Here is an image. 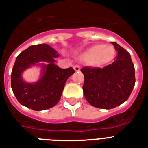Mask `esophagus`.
<instances>
[{
  "mask_svg": "<svg viewBox=\"0 0 148 148\" xmlns=\"http://www.w3.org/2000/svg\"><path fill=\"white\" fill-rule=\"evenodd\" d=\"M73 69H74V70L75 72H79L80 70V66H78V65H75V66H73Z\"/></svg>",
  "mask_w": 148,
  "mask_h": 148,
  "instance_id": "1",
  "label": "esophagus"
}]
</instances>
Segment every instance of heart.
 Instances as JSON below:
<instances>
[{
  "mask_svg": "<svg viewBox=\"0 0 148 148\" xmlns=\"http://www.w3.org/2000/svg\"><path fill=\"white\" fill-rule=\"evenodd\" d=\"M115 56V49L109 45H95L88 49L81 56L85 62L93 66H103L110 62Z\"/></svg>",
  "mask_w": 148,
  "mask_h": 148,
  "instance_id": "heart-1",
  "label": "heart"
}]
</instances>
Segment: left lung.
Wrapping results in <instances>:
<instances>
[{
  "mask_svg": "<svg viewBox=\"0 0 148 148\" xmlns=\"http://www.w3.org/2000/svg\"><path fill=\"white\" fill-rule=\"evenodd\" d=\"M117 51L113 63L103 68L84 67L82 90L85 98L92 106L113 109L127 100L135 84L134 66L130 55L123 47L113 42Z\"/></svg>",
  "mask_w": 148,
  "mask_h": 148,
  "instance_id": "left-lung-1",
  "label": "left lung"
}]
</instances>
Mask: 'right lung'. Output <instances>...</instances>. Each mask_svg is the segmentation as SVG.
<instances>
[{
    "label": "right lung",
    "instance_id": "1",
    "mask_svg": "<svg viewBox=\"0 0 148 148\" xmlns=\"http://www.w3.org/2000/svg\"><path fill=\"white\" fill-rule=\"evenodd\" d=\"M58 54L47 44L32 45L16 58L11 77V89L21 105L33 110H43L53 107L61 98L66 80L75 71L72 67L61 69L55 65ZM38 62L42 64V75L35 84L25 82L21 74L26 68Z\"/></svg>",
    "mask_w": 148,
    "mask_h": 148
}]
</instances>
